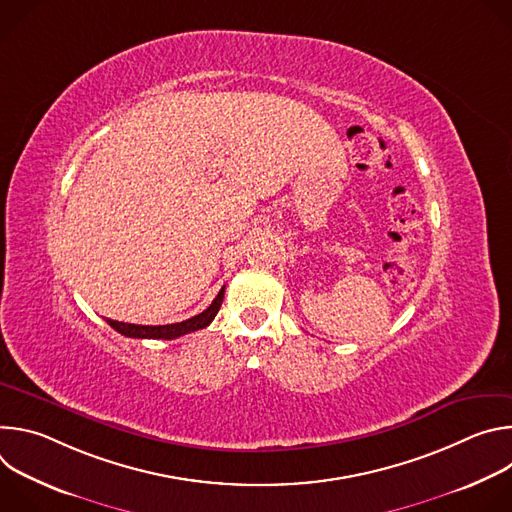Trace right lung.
I'll return each instance as SVG.
<instances>
[{
  "label": "right lung",
  "mask_w": 512,
  "mask_h": 512,
  "mask_svg": "<svg viewBox=\"0 0 512 512\" xmlns=\"http://www.w3.org/2000/svg\"><path fill=\"white\" fill-rule=\"evenodd\" d=\"M225 298V287L218 291V296L212 300V304L198 316H192L184 322H176V324H166V326H141V324H127V322H117V320H107V324L117 330L119 334L127 336V338H162V340H172V338H180L188 332H196L206 328L214 316L221 310Z\"/></svg>",
  "instance_id": "1"
}]
</instances>
